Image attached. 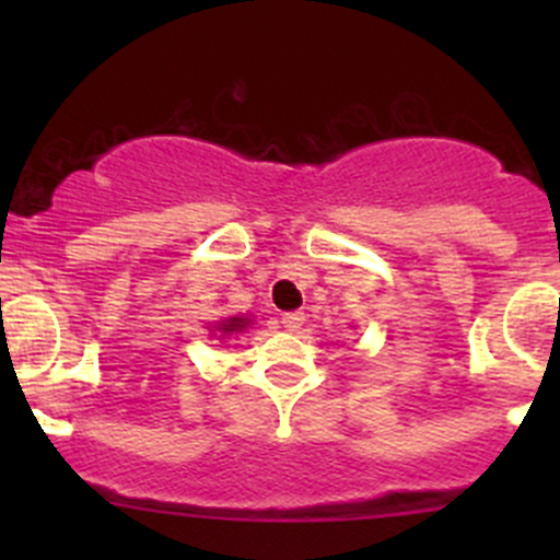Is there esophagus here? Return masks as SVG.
I'll return each instance as SVG.
<instances>
[{"label": "esophagus", "mask_w": 560, "mask_h": 560, "mask_svg": "<svg viewBox=\"0 0 560 560\" xmlns=\"http://www.w3.org/2000/svg\"><path fill=\"white\" fill-rule=\"evenodd\" d=\"M303 322H306V316H303L301 312H287V314H281V325H284L287 330H301Z\"/></svg>", "instance_id": "34e87169"}]
</instances>
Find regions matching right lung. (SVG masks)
I'll list each match as a JSON object with an SVG mask.
<instances>
[{
	"mask_svg": "<svg viewBox=\"0 0 560 560\" xmlns=\"http://www.w3.org/2000/svg\"><path fill=\"white\" fill-rule=\"evenodd\" d=\"M246 325H248V319H244V316H230V319H224L222 325H219V330H222V332H241Z\"/></svg>",
	"mask_w": 560,
	"mask_h": 560,
	"instance_id": "obj_1",
	"label": "right lung"
}]
</instances>
